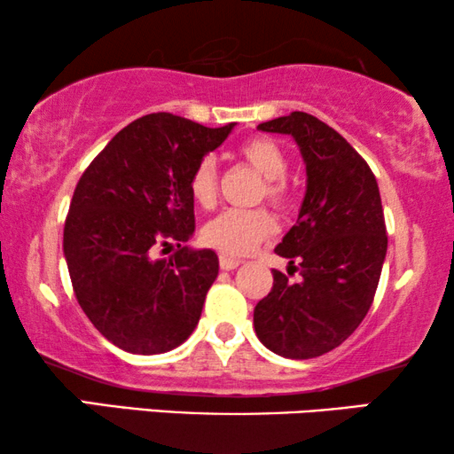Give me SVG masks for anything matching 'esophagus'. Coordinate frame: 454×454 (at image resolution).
Listing matches in <instances>:
<instances>
[{
    "mask_svg": "<svg viewBox=\"0 0 454 454\" xmlns=\"http://www.w3.org/2000/svg\"><path fill=\"white\" fill-rule=\"evenodd\" d=\"M219 264H221L223 270H233V269H238V266L241 264V260L231 258V256H221L219 258Z\"/></svg>",
    "mask_w": 454,
    "mask_h": 454,
    "instance_id": "1",
    "label": "esophagus"
}]
</instances>
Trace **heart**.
<instances>
[{
	"instance_id": "1",
	"label": "heart",
	"mask_w": 454,
	"mask_h": 454,
	"mask_svg": "<svg viewBox=\"0 0 454 454\" xmlns=\"http://www.w3.org/2000/svg\"><path fill=\"white\" fill-rule=\"evenodd\" d=\"M241 157L264 177L262 194L275 207L287 204V188L283 177L287 173V157L281 146L266 138H252L241 145ZM190 194L202 208L216 200V167L213 159H202L190 176ZM275 231V221L262 208L225 210L202 227V241L225 256H246Z\"/></svg>"
}]
</instances>
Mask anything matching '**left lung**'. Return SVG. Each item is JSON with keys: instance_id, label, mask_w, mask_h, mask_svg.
I'll list each match as a JSON object with an SVG mask.
<instances>
[{"instance_id": "1", "label": "left lung", "mask_w": 454, "mask_h": 454, "mask_svg": "<svg viewBox=\"0 0 454 454\" xmlns=\"http://www.w3.org/2000/svg\"><path fill=\"white\" fill-rule=\"evenodd\" d=\"M258 129L295 140L306 194L297 223L275 247L300 281L272 270L275 283L254 308V328L277 356L318 357L343 343L374 301L388 246L380 190L356 148L318 117L294 111Z\"/></svg>"}]
</instances>
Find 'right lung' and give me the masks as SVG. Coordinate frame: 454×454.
Masks as SVG:
<instances>
[{"instance_id": "1", "label": "right lung", "mask_w": 454, "mask_h": 454, "mask_svg": "<svg viewBox=\"0 0 454 454\" xmlns=\"http://www.w3.org/2000/svg\"><path fill=\"white\" fill-rule=\"evenodd\" d=\"M233 126L145 115L111 138L74 190L64 227L74 294L97 331L123 351L176 349L200 320L219 258L182 246L194 233L190 176ZM169 239L178 252L154 257Z\"/></svg>"}]
</instances>
